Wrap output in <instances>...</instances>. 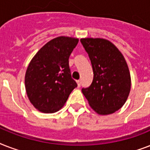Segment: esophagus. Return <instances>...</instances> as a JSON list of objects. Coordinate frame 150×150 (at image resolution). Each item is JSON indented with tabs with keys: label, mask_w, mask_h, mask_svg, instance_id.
I'll use <instances>...</instances> for the list:
<instances>
[{
	"label": "esophagus",
	"mask_w": 150,
	"mask_h": 150,
	"mask_svg": "<svg viewBox=\"0 0 150 150\" xmlns=\"http://www.w3.org/2000/svg\"><path fill=\"white\" fill-rule=\"evenodd\" d=\"M81 84H82V82H81V80H78V81H77L78 87H80V86H81Z\"/></svg>",
	"instance_id": "esophagus-1"
}]
</instances>
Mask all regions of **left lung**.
Instances as JSON below:
<instances>
[{
    "label": "left lung",
    "instance_id": "obj_1",
    "mask_svg": "<svg viewBox=\"0 0 150 150\" xmlns=\"http://www.w3.org/2000/svg\"><path fill=\"white\" fill-rule=\"evenodd\" d=\"M91 61L93 80L82 92L94 111L108 115L123 107L131 90V75L123 54L103 38L80 40Z\"/></svg>",
    "mask_w": 150,
    "mask_h": 150
}]
</instances>
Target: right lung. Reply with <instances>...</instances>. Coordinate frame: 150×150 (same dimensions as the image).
Returning a JSON list of instances; mask_svg holds the SVG:
<instances>
[{
  "label": "right lung",
  "instance_id": "right-lung-1",
  "mask_svg": "<svg viewBox=\"0 0 150 150\" xmlns=\"http://www.w3.org/2000/svg\"><path fill=\"white\" fill-rule=\"evenodd\" d=\"M79 39L58 36L41 47L29 62L25 86L29 101L49 114L63 107L77 84L71 76L68 59Z\"/></svg>",
  "mask_w": 150,
  "mask_h": 150
}]
</instances>
